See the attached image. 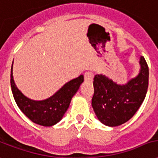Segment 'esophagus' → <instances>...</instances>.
Here are the masks:
<instances>
[{
	"instance_id": "34e87169",
	"label": "esophagus",
	"mask_w": 158,
	"mask_h": 158,
	"mask_svg": "<svg viewBox=\"0 0 158 158\" xmlns=\"http://www.w3.org/2000/svg\"><path fill=\"white\" fill-rule=\"evenodd\" d=\"M94 78V74L91 72H86L85 73V81H92Z\"/></svg>"
}]
</instances>
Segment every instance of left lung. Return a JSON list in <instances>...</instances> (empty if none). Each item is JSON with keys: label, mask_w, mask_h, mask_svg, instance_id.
I'll return each mask as SVG.
<instances>
[{"label": "left lung", "mask_w": 158, "mask_h": 158, "mask_svg": "<svg viewBox=\"0 0 158 158\" xmlns=\"http://www.w3.org/2000/svg\"><path fill=\"white\" fill-rule=\"evenodd\" d=\"M139 64L138 74L125 85L103 74L94 76L92 107L104 125L113 127L126 123L141 106L148 92L149 69L144 57L140 58Z\"/></svg>", "instance_id": "1"}]
</instances>
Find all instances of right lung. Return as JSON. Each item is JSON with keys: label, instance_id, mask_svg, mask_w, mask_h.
Instances as JSON below:
<instances>
[{"label": "right lung", "instance_id": "1", "mask_svg": "<svg viewBox=\"0 0 158 158\" xmlns=\"http://www.w3.org/2000/svg\"><path fill=\"white\" fill-rule=\"evenodd\" d=\"M12 66L13 63L10 69V87L15 101L23 114L32 122L43 127H52L61 121L72 98L84 82V76L80 75L66 83L46 100H33L25 96L17 89L13 79Z\"/></svg>", "mask_w": 158, "mask_h": 158}]
</instances>
